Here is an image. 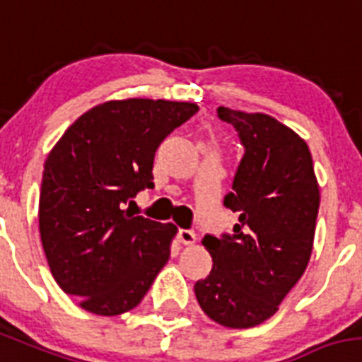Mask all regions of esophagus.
I'll return each mask as SVG.
<instances>
[{
  "instance_id": "esophagus-1",
  "label": "esophagus",
  "mask_w": 362,
  "mask_h": 362,
  "mask_svg": "<svg viewBox=\"0 0 362 362\" xmlns=\"http://www.w3.org/2000/svg\"><path fill=\"white\" fill-rule=\"evenodd\" d=\"M177 240L181 242V244H185V246H192V244H195L197 237H195L194 231H190V230H179Z\"/></svg>"
}]
</instances>
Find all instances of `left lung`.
Here are the masks:
<instances>
[{
    "instance_id": "1",
    "label": "left lung",
    "mask_w": 362,
    "mask_h": 362,
    "mask_svg": "<svg viewBox=\"0 0 362 362\" xmlns=\"http://www.w3.org/2000/svg\"><path fill=\"white\" fill-rule=\"evenodd\" d=\"M217 112L246 148L224 197L240 215L233 235L204 237L214 267L195 296L215 323L251 328L276 314L309 265L320 187L309 145L293 129L264 112Z\"/></svg>"
}]
</instances>
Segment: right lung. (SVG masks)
<instances>
[{
    "label": "right lung",
    "mask_w": 362,
    "mask_h": 362,
    "mask_svg": "<svg viewBox=\"0 0 362 362\" xmlns=\"http://www.w3.org/2000/svg\"><path fill=\"white\" fill-rule=\"evenodd\" d=\"M199 111L190 102L109 100L73 122L49 151L39 195V231L62 291L97 316L144 300L170 258L177 228L132 217L124 204L152 188L159 144Z\"/></svg>",
    "instance_id": "add662e5"
}]
</instances>
